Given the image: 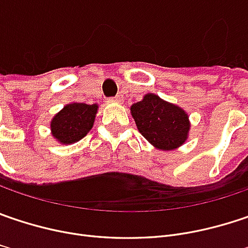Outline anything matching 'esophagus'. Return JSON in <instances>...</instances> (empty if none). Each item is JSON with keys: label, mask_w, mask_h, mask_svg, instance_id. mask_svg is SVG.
I'll list each match as a JSON object with an SVG mask.
<instances>
[{"label": "esophagus", "mask_w": 248, "mask_h": 248, "mask_svg": "<svg viewBox=\"0 0 248 248\" xmlns=\"http://www.w3.org/2000/svg\"><path fill=\"white\" fill-rule=\"evenodd\" d=\"M109 101L110 102H113V104H121V102H122V96L118 95V96H115V98H110Z\"/></svg>", "instance_id": "esophagus-1"}]
</instances>
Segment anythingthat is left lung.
<instances>
[{
    "label": "left lung",
    "mask_w": 248,
    "mask_h": 248,
    "mask_svg": "<svg viewBox=\"0 0 248 248\" xmlns=\"http://www.w3.org/2000/svg\"><path fill=\"white\" fill-rule=\"evenodd\" d=\"M138 130L157 150H177L188 140L191 122L181 107L149 93L130 107Z\"/></svg>",
    "instance_id": "obj_1"
}]
</instances>
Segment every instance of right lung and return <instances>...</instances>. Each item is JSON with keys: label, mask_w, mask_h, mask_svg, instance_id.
<instances>
[{"label": "right lung", "mask_w": 248, "mask_h": 248, "mask_svg": "<svg viewBox=\"0 0 248 248\" xmlns=\"http://www.w3.org/2000/svg\"><path fill=\"white\" fill-rule=\"evenodd\" d=\"M98 104L70 102L59 110L50 121V135L60 144H73L80 141L93 129Z\"/></svg>", "instance_id": "obj_1"}]
</instances>
